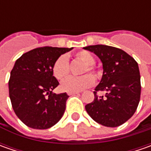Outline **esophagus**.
<instances>
[{"mask_svg": "<svg viewBox=\"0 0 151 151\" xmlns=\"http://www.w3.org/2000/svg\"><path fill=\"white\" fill-rule=\"evenodd\" d=\"M68 95L70 96H74V95H80L79 92H68Z\"/></svg>", "mask_w": 151, "mask_h": 151, "instance_id": "obj_1", "label": "esophagus"}]
</instances>
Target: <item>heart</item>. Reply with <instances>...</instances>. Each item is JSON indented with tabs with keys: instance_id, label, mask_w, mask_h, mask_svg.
Masks as SVG:
<instances>
[{
	"instance_id": "heart-1",
	"label": "heart",
	"mask_w": 151,
	"mask_h": 151,
	"mask_svg": "<svg viewBox=\"0 0 151 151\" xmlns=\"http://www.w3.org/2000/svg\"><path fill=\"white\" fill-rule=\"evenodd\" d=\"M75 57L85 64V66L81 70L82 75L90 72L94 78L99 77V72L94 66L96 59L91 53L83 50L77 52ZM52 72L54 76L59 81H63L68 76L70 73V64L65 55H61L55 60L53 65ZM92 77L87 74L80 77H69L62 82L61 89L67 92H78L87 89L94 84V78Z\"/></svg>"
}]
</instances>
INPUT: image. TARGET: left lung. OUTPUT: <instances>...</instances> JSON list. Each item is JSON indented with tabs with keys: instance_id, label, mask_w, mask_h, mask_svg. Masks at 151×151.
Wrapping results in <instances>:
<instances>
[{
	"instance_id": "obj_1",
	"label": "left lung",
	"mask_w": 151,
	"mask_h": 151,
	"mask_svg": "<svg viewBox=\"0 0 151 151\" xmlns=\"http://www.w3.org/2000/svg\"><path fill=\"white\" fill-rule=\"evenodd\" d=\"M94 53L102 63V77L94 91V100L86 105L90 117L106 127H118L136 111L140 99V75L138 63L124 50L102 44L83 48ZM97 90L105 96L98 97Z\"/></svg>"
}]
</instances>
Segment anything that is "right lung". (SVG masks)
Listing matches in <instances>:
<instances>
[{
  "label": "right lung",
  "instance_id": "obj_1",
  "mask_svg": "<svg viewBox=\"0 0 151 151\" xmlns=\"http://www.w3.org/2000/svg\"><path fill=\"white\" fill-rule=\"evenodd\" d=\"M72 49L37 48L15 62L9 80V96L16 115L29 128L50 129L64 115L69 96L66 92H52L59 86L52 68L60 55Z\"/></svg>",
  "mask_w": 151,
  "mask_h": 151
}]
</instances>
